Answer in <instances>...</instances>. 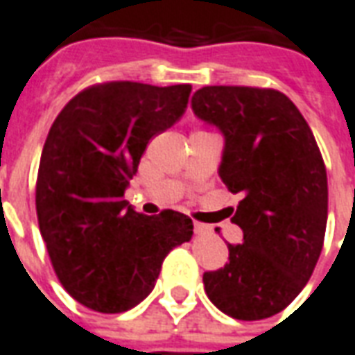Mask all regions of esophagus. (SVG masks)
Instances as JSON below:
<instances>
[{
  "instance_id": "1",
  "label": "esophagus",
  "mask_w": 355,
  "mask_h": 355,
  "mask_svg": "<svg viewBox=\"0 0 355 355\" xmlns=\"http://www.w3.org/2000/svg\"><path fill=\"white\" fill-rule=\"evenodd\" d=\"M210 227H208V225H205V223H195V233H197V235H208V233H210Z\"/></svg>"
}]
</instances>
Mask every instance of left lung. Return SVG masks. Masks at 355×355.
Returning <instances> with one entry per match:
<instances>
[{
  "label": "left lung",
  "instance_id": "obj_1",
  "mask_svg": "<svg viewBox=\"0 0 355 355\" xmlns=\"http://www.w3.org/2000/svg\"><path fill=\"white\" fill-rule=\"evenodd\" d=\"M191 109L222 132L218 173L243 195L231 218L243 245H227L230 263L206 271L205 291L230 318H271L306 286L323 248L329 191L315 137L275 89L206 85Z\"/></svg>",
  "mask_w": 355,
  "mask_h": 355
}]
</instances>
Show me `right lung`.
Listing matches in <instances>:
<instances>
[{"label": "right lung", "mask_w": 355, "mask_h": 355, "mask_svg": "<svg viewBox=\"0 0 355 355\" xmlns=\"http://www.w3.org/2000/svg\"><path fill=\"white\" fill-rule=\"evenodd\" d=\"M191 85H92L55 118L36 183L53 270L85 308L122 313L155 288L166 254L193 237L189 216H145L124 200L153 135L187 109Z\"/></svg>", "instance_id": "add662e5"}]
</instances>
